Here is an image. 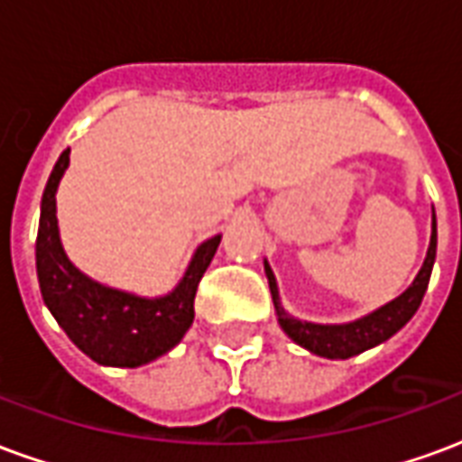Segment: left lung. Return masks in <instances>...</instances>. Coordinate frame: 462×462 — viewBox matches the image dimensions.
Masks as SVG:
<instances>
[{"label": "left lung", "instance_id": "1", "mask_svg": "<svg viewBox=\"0 0 462 462\" xmlns=\"http://www.w3.org/2000/svg\"><path fill=\"white\" fill-rule=\"evenodd\" d=\"M436 247H438V232H436V212H433V227H430V245H428L426 260L418 270L416 280L408 284V290L403 294H398L396 300H391L383 307L368 311L364 317H358L354 321H344V324H317V321L297 319L294 314L284 310L280 297V287L274 280L270 262L264 260V274L270 282L272 301H274V311H277V321H280L282 331L290 337L294 344H300L301 348H307L311 354L324 358H351L374 348L378 344H383L391 339L396 331L406 327L411 317L416 314L423 294L428 290V280L433 272V262H436Z\"/></svg>", "mask_w": 462, "mask_h": 462}]
</instances>
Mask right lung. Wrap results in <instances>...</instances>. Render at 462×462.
<instances>
[{"mask_svg": "<svg viewBox=\"0 0 462 462\" xmlns=\"http://www.w3.org/2000/svg\"><path fill=\"white\" fill-rule=\"evenodd\" d=\"M64 151L49 175L42 195L36 235V274L46 310L59 321L66 337L101 366L138 368L178 346L195 319V291L210 267L222 235L198 245L180 282L161 297H138L114 290L69 260L56 220V190L69 168Z\"/></svg>", "mask_w": 462, "mask_h": 462, "instance_id": "right-lung-1", "label": "right lung"}]
</instances>
